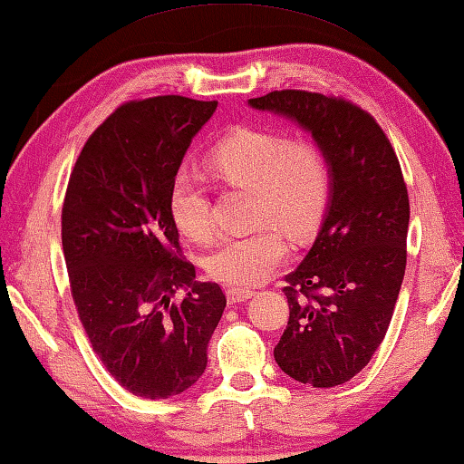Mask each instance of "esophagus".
Wrapping results in <instances>:
<instances>
[{
	"label": "esophagus",
	"mask_w": 464,
	"mask_h": 464,
	"mask_svg": "<svg viewBox=\"0 0 464 464\" xmlns=\"http://www.w3.org/2000/svg\"><path fill=\"white\" fill-rule=\"evenodd\" d=\"M226 295H227V302H230V304H240V302H246V299L253 297L255 291L248 289V287H227Z\"/></svg>",
	"instance_id": "34e87169"
}]
</instances>
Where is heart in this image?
<instances>
[{
    "label": "heart",
    "mask_w": 464,
    "mask_h": 464,
    "mask_svg": "<svg viewBox=\"0 0 464 464\" xmlns=\"http://www.w3.org/2000/svg\"><path fill=\"white\" fill-rule=\"evenodd\" d=\"M219 181L256 193V219H275L302 238L326 214L332 173L326 152L310 140H291L277 130L242 128L219 142L209 157ZM170 216L187 238L206 245L216 238L209 187L199 170L183 167L170 183ZM287 237L266 222L224 240L208 258L211 277L226 285H256L287 256Z\"/></svg>",
    "instance_id": "b5f03b06"
}]
</instances>
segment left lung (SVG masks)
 Masks as SVG:
<instances>
[{
	"instance_id": "left-lung-1",
	"label": "left lung",
	"mask_w": 464,
	"mask_h": 464,
	"mask_svg": "<svg viewBox=\"0 0 464 464\" xmlns=\"http://www.w3.org/2000/svg\"><path fill=\"white\" fill-rule=\"evenodd\" d=\"M291 118L326 152L332 191L314 246L285 275L289 322L275 361L312 387H336L383 343L408 263L410 199L377 120L344 97L281 89L248 100Z\"/></svg>"
}]
</instances>
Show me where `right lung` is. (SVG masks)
Here are the masks:
<instances>
[{"label":"right lung","instance_id":"obj_1","mask_svg":"<svg viewBox=\"0 0 464 464\" xmlns=\"http://www.w3.org/2000/svg\"><path fill=\"white\" fill-rule=\"evenodd\" d=\"M218 102H128L87 138L69 177L61 237L71 295L93 353L146 400L183 393L222 318L218 283L195 281L170 216V183ZM179 288H187L181 303Z\"/></svg>","mask_w":464,"mask_h":464}]
</instances>
